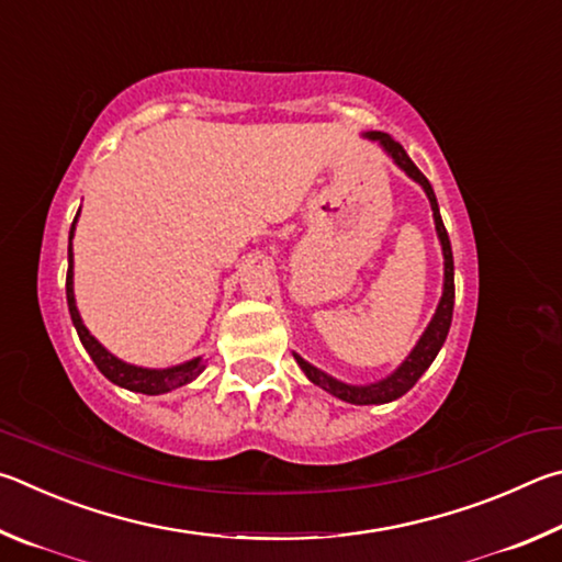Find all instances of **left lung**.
<instances>
[{
    "instance_id": "1",
    "label": "left lung",
    "mask_w": 562,
    "mask_h": 562,
    "mask_svg": "<svg viewBox=\"0 0 562 562\" xmlns=\"http://www.w3.org/2000/svg\"><path fill=\"white\" fill-rule=\"evenodd\" d=\"M370 140H378L382 147H385V153L395 160V165L400 170H405L412 180L422 184V190L427 192L429 196V204H431V214H435V224H437V234H439V241H441V254H445V293H441V301L437 306L435 318L427 326V330L422 333L419 342L415 346V350L409 352V358L402 362V366L392 372L390 378L380 380V382H372V385H346V382H340L336 378L326 375V372L313 368L311 362L303 360L301 356L293 352V358L301 366V370L306 372V378L313 382V385L323 387L330 395H336L342 402H350V405H385V402H392L405 395L412 387H415V382L425 375V370L435 362L437 352L441 350L447 340V333L451 326V313H454V256H451V244H449V234L445 229V222H441V214H439V204H437V196L435 190H431V184L425 175L419 172V167L409 160V155L405 153V147H402L397 140H392L387 133H366Z\"/></svg>"
}]
</instances>
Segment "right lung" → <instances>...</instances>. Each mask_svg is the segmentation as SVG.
Segmentation results:
<instances>
[{"label": "right lung", "mask_w": 562, "mask_h": 562, "mask_svg": "<svg viewBox=\"0 0 562 562\" xmlns=\"http://www.w3.org/2000/svg\"><path fill=\"white\" fill-rule=\"evenodd\" d=\"M81 212V206H78ZM78 220V214H76ZM68 232V273H66V301H68V313H71V321L76 326L78 338H81L83 348L88 350V356L95 362V368L103 372V375L115 382L117 387H125L131 392H143V395H162V392H170L175 387H182L187 382H192L200 372L204 370L202 358H194L190 362H182V366L167 368V370H150V368H137V366H127V362L117 360L113 352H108L101 342H98L88 328L83 326L81 316H78L76 308V299H74V251H71V239H74V226Z\"/></svg>", "instance_id": "1"}]
</instances>
